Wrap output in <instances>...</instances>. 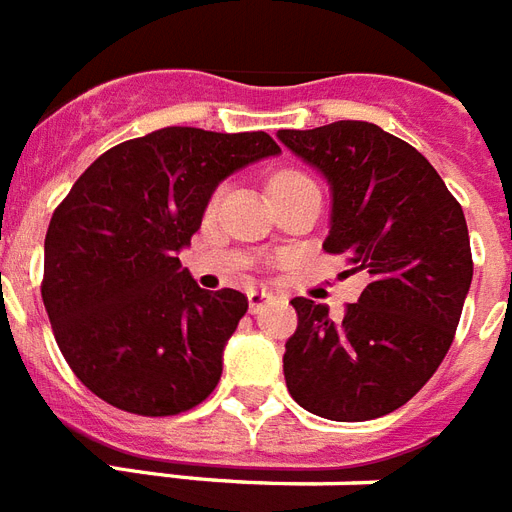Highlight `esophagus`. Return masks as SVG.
<instances>
[{"instance_id": "obj_1", "label": "esophagus", "mask_w": 512, "mask_h": 512, "mask_svg": "<svg viewBox=\"0 0 512 512\" xmlns=\"http://www.w3.org/2000/svg\"><path fill=\"white\" fill-rule=\"evenodd\" d=\"M269 298H272V293H267V290H259V288L248 290V306H251V312H259Z\"/></svg>"}]
</instances>
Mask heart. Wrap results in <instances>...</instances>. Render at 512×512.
Wrapping results in <instances>:
<instances>
[{
  "label": "heart",
  "mask_w": 512,
  "mask_h": 512,
  "mask_svg": "<svg viewBox=\"0 0 512 512\" xmlns=\"http://www.w3.org/2000/svg\"><path fill=\"white\" fill-rule=\"evenodd\" d=\"M288 179H301V174H293V171H282V174H277V177L272 179V187L280 185V182H288Z\"/></svg>",
  "instance_id": "heart-1"
}]
</instances>
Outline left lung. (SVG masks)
Masks as SVG:
<instances>
[{
    "mask_svg": "<svg viewBox=\"0 0 512 512\" xmlns=\"http://www.w3.org/2000/svg\"><path fill=\"white\" fill-rule=\"evenodd\" d=\"M277 140L330 187L327 253L370 282L341 320L293 298L282 372L304 410L338 423L407 404L447 357L473 280L468 224L431 163L367 121L280 129Z\"/></svg>",
    "mask_w": 512,
    "mask_h": 512,
    "instance_id": "1",
    "label": "left lung"
}]
</instances>
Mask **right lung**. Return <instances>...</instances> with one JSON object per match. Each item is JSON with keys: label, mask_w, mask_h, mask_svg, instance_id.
Here are the masks:
<instances>
[{"label": "right lung", "mask_w": 512, "mask_h": 512, "mask_svg": "<svg viewBox=\"0 0 512 512\" xmlns=\"http://www.w3.org/2000/svg\"><path fill=\"white\" fill-rule=\"evenodd\" d=\"M269 155L280 147L267 132L166 126L110 147L57 206L44 309L65 362L102 402L163 418L214 391L248 298L200 288L179 251L216 187Z\"/></svg>", "instance_id": "1"}]
</instances>
